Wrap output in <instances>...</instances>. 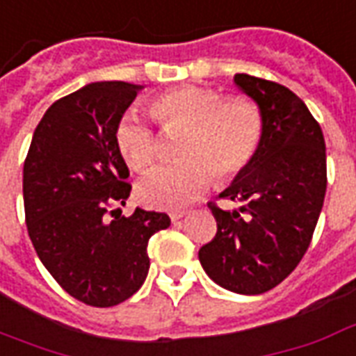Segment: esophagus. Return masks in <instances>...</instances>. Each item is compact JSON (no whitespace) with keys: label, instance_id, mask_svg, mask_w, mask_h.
<instances>
[{"label":"esophagus","instance_id":"esophagus-1","mask_svg":"<svg viewBox=\"0 0 356 356\" xmlns=\"http://www.w3.org/2000/svg\"><path fill=\"white\" fill-rule=\"evenodd\" d=\"M186 213H188V211H186V209H179V211H171V213H170V218H171V220H173V222H177L179 218L185 217Z\"/></svg>","mask_w":356,"mask_h":356}]
</instances>
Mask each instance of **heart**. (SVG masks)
I'll return each mask as SVG.
<instances>
[{"mask_svg":"<svg viewBox=\"0 0 356 356\" xmlns=\"http://www.w3.org/2000/svg\"><path fill=\"white\" fill-rule=\"evenodd\" d=\"M149 111L162 128H186L179 164L158 165L138 185V198L154 209H181L198 200L215 181L243 173L262 143L264 118L254 99L226 96L209 86H177L156 94ZM115 141L131 170L151 168L160 143L151 126L136 115L118 122Z\"/></svg>","mask_w":356,"mask_h":356,"instance_id":"obj_1","label":"heart"}]
</instances>
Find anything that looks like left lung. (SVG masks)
I'll return each instance as SVG.
<instances>
[{"label": "left lung", "instance_id": "obj_1", "mask_svg": "<svg viewBox=\"0 0 356 356\" xmlns=\"http://www.w3.org/2000/svg\"><path fill=\"white\" fill-rule=\"evenodd\" d=\"M238 88L264 118L262 143L249 168L220 198L241 202L225 211L209 204L215 238L200 249L202 268L226 291H272L312 243L326 192V147L309 109L283 84L238 73Z\"/></svg>", "mask_w": 356, "mask_h": 356}]
</instances>
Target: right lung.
<instances>
[{"instance_id":"right-lung-1","label":"right lung","mask_w":356,"mask_h":356,"mask_svg":"<svg viewBox=\"0 0 356 356\" xmlns=\"http://www.w3.org/2000/svg\"><path fill=\"white\" fill-rule=\"evenodd\" d=\"M139 84L92 83L47 109L24 160V211L35 252L79 302L111 307L139 291L147 245L170 226L165 213L124 217L131 185L115 131Z\"/></svg>"}]
</instances>
